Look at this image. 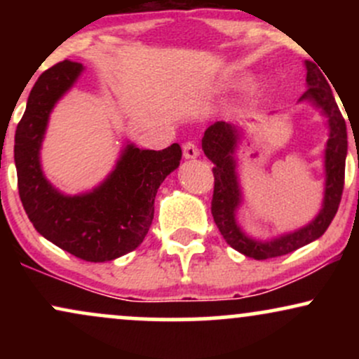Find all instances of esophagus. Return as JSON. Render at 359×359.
<instances>
[{"label":"esophagus","mask_w":359,"mask_h":359,"mask_svg":"<svg viewBox=\"0 0 359 359\" xmlns=\"http://www.w3.org/2000/svg\"><path fill=\"white\" fill-rule=\"evenodd\" d=\"M182 151H184V158H187V160L197 158V156H199V148H197V145L194 142L184 143Z\"/></svg>","instance_id":"1"}]
</instances>
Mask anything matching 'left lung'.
<instances>
[{"label": "left lung", "instance_id": "8db88e82", "mask_svg": "<svg viewBox=\"0 0 359 359\" xmlns=\"http://www.w3.org/2000/svg\"><path fill=\"white\" fill-rule=\"evenodd\" d=\"M307 71V90L299 102H309L325 118L327 142L324 145V191L319 212L294 231H287L270 240H258L241 228L238 211L245 203L238 170V147L245 138V126L240 123L216 121L204 131L203 150L214 163V196L212 217L216 226L231 248L245 257L266 259L282 257L316 241L325 233L334 219L344 187V167L348 155V131L337 102L332 96L331 86L314 62H304Z\"/></svg>", "mask_w": 359, "mask_h": 359}]
</instances>
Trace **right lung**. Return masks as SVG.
Masks as SVG:
<instances>
[{"label": "right lung", "instance_id": "right-lung-1", "mask_svg": "<svg viewBox=\"0 0 359 359\" xmlns=\"http://www.w3.org/2000/svg\"><path fill=\"white\" fill-rule=\"evenodd\" d=\"M84 65L64 60L36 79L15 133L20 199L45 240L86 262L102 263L130 253L145 240L160 184L180 165L182 150L123 145L113 170L90 191L65 194L43 174L42 150L55 104L76 86Z\"/></svg>", "mask_w": 359, "mask_h": 359}]
</instances>
